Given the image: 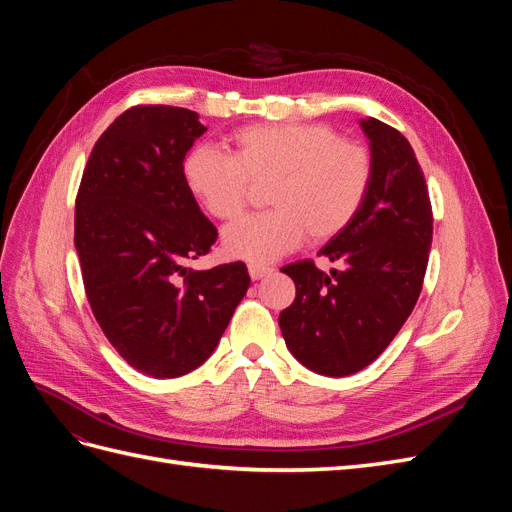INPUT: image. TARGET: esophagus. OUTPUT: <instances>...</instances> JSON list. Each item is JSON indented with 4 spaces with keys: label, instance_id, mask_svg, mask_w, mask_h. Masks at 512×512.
I'll return each mask as SVG.
<instances>
[{
    "label": "esophagus",
    "instance_id": "1",
    "mask_svg": "<svg viewBox=\"0 0 512 512\" xmlns=\"http://www.w3.org/2000/svg\"><path fill=\"white\" fill-rule=\"evenodd\" d=\"M247 271H250L252 280H262V277L269 275L273 269L269 265H260V262H250V265H247Z\"/></svg>",
    "mask_w": 512,
    "mask_h": 512
}]
</instances>
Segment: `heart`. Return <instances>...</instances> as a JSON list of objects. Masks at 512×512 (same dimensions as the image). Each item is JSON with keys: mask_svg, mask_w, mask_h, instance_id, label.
I'll return each mask as SVG.
<instances>
[{"mask_svg": "<svg viewBox=\"0 0 512 512\" xmlns=\"http://www.w3.org/2000/svg\"><path fill=\"white\" fill-rule=\"evenodd\" d=\"M235 151L194 147L183 164L185 183L218 220L247 207L256 185H267L269 211L232 222L224 250L243 260L271 262L301 245L333 239L361 211L371 183V153L322 123H254L232 136Z\"/></svg>", "mask_w": 512, "mask_h": 512, "instance_id": "1", "label": "heart"}]
</instances>
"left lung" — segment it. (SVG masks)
Segmentation results:
<instances>
[{
  "label": "left lung",
  "instance_id": "8db88e82",
  "mask_svg": "<svg viewBox=\"0 0 512 512\" xmlns=\"http://www.w3.org/2000/svg\"><path fill=\"white\" fill-rule=\"evenodd\" d=\"M369 138L371 183L346 230L318 252L342 269L312 260L282 267L297 297L280 314L294 359L322 376H350L374 363L412 314L423 288L433 237L425 175L408 138L361 119Z\"/></svg>",
  "mask_w": 512,
  "mask_h": 512
}]
</instances>
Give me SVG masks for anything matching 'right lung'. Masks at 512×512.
<instances>
[{
  "label": "right lung",
  "instance_id": "1",
  "mask_svg": "<svg viewBox=\"0 0 512 512\" xmlns=\"http://www.w3.org/2000/svg\"><path fill=\"white\" fill-rule=\"evenodd\" d=\"M205 132L188 108L132 106L98 138L76 194L74 245L91 312L128 365L160 380L209 359L250 288L243 262L185 267L218 239L183 175Z\"/></svg>",
  "mask_w": 512,
  "mask_h": 512
}]
</instances>
